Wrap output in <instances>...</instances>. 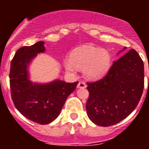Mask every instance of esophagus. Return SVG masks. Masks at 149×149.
I'll list each match as a JSON object with an SVG mask.
<instances>
[{"label": "esophagus", "mask_w": 149, "mask_h": 149, "mask_svg": "<svg viewBox=\"0 0 149 149\" xmlns=\"http://www.w3.org/2000/svg\"><path fill=\"white\" fill-rule=\"evenodd\" d=\"M86 87V84L84 81H80L77 84V88H81V89H84Z\"/></svg>", "instance_id": "1"}]
</instances>
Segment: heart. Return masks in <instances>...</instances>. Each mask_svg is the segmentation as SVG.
Instances as JSON below:
<instances>
[{
	"label": "heart",
	"mask_w": 149,
	"mask_h": 149,
	"mask_svg": "<svg viewBox=\"0 0 149 149\" xmlns=\"http://www.w3.org/2000/svg\"><path fill=\"white\" fill-rule=\"evenodd\" d=\"M110 65V55L105 49L92 45H84L74 48L70 59L64 60V66L68 72L74 73L76 68L83 69L85 77L97 79L103 76Z\"/></svg>",
	"instance_id": "1"
}]
</instances>
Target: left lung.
I'll list each match as a JSON object with an SVG mask.
<instances>
[{
  "label": "left lung",
  "instance_id": "obj_1",
  "mask_svg": "<svg viewBox=\"0 0 149 149\" xmlns=\"http://www.w3.org/2000/svg\"><path fill=\"white\" fill-rule=\"evenodd\" d=\"M86 84L89 96L86 108L89 119L99 126L113 125L128 116L141 98L143 61L131 49L114 61L103 78Z\"/></svg>",
  "mask_w": 149,
  "mask_h": 149
}]
</instances>
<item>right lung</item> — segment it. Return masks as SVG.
<instances>
[{"label":"right lung","instance_id":"1","mask_svg":"<svg viewBox=\"0 0 149 149\" xmlns=\"http://www.w3.org/2000/svg\"><path fill=\"white\" fill-rule=\"evenodd\" d=\"M44 43L40 41L19 48L12 60L10 72L14 105L24 116L40 125L51 123L58 117L67 98L78 84L56 80L39 84L29 80L27 67L37 54L45 51Z\"/></svg>","mask_w":149,"mask_h":149}]
</instances>
